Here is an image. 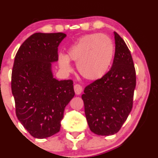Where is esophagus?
I'll use <instances>...</instances> for the list:
<instances>
[{
    "instance_id": "34e87169",
    "label": "esophagus",
    "mask_w": 158,
    "mask_h": 158,
    "mask_svg": "<svg viewBox=\"0 0 158 158\" xmlns=\"http://www.w3.org/2000/svg\"><path fill=\"white\" fill-rule=\"evenodd\" d=\"M74 90H75V93L77 94V95H79L82 91V88L80 85L77 84L74 85Z\"/></svg>"
}]
</instances>
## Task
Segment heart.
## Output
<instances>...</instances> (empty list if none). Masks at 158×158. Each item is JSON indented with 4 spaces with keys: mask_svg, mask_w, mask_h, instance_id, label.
I'll list each match as a JSON object with an SVG mask.
<instances>
[{
    "mask_svg": "<svg viewBox=\"0 0 158 158\" xmlns=\"http://www.w3.org/2000/svg\"><path fill=\"white\" fill-rule=\"evenodd\" d=\"M114 44L108 35L88 34L78 39L68 50V54L58 56L59 67L64 71L72 70L70 61L77 62L80 75L90 81L101 79L107 73L113 61Z\"/></svg>",
    "mask_w": 158,
    "mask_h": 158,
    "instance_id": "1",
    "label": "heart"
}]
</instances>
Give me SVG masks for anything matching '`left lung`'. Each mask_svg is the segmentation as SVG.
<instances>
[{"label": "left lung", "instance_id": "left-lung-1", "mask_svg": "<svg viewBox=\"0 0 158 158\" xmlns=\"http://www.w3.org/2000/svg\"><path fill=\"white\" fill-rule=\"evenodd\" d=\"M115 54L111 68L104 77L85 88L81 95L90 131L102 136L117 133L129 115L136 86L131 52L116 32Z\"/></svg>", "mask_w": 158, "mask_h": 158}]
</instances>
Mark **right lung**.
I'll return each instance as SVG.
<instances>
[{"label": "right lung", "instance_id": "1", "mask_svg": "<svg viewBox=\"0 0 158 158\" xmlns=\"http://www.w3.org/2000/svg\"><path fill=\"white\" fill-rule=\"evenodd\" d=\"M63 32H36L18 50L12 73V93L16 116L35 138L59 131L65 107L75 95L73 81L55 79L52 63L58 61Z\"/></svg>", "mask_w": 158, "mask_h": 158}]
</instances>
